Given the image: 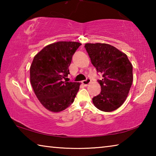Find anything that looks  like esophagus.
<instances>
[{"label": "esophagus", "mask_w": 156, "mask_h": 156, "mask_svg": "<svg viewBox=\"0 0 156 156\" xmlns=\"http://www.w3.org/2000/svg\"><path fill=\"white\" fill-rule=\"evenodd\" d=\"M90 83H91V80L89 78H87V80H83V82H82V83H83L85 87L89 85V84H90Z\"/></svg>", "instance_id": "34e87169"}]
</instances>
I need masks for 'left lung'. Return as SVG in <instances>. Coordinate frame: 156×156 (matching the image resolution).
I'll return each instance as SVG.
<instances>
[{
  "instance_id": "obj_1",
  "label": "left lung",
  "mask_w": 156,
  "mask_h": 156,
  "mask_svg": "<svg viewBox=\"0 0 156 156\" xmlns=\"http://www.w3.org/2000/svg\"><path fill=\"white\" fill-rule=\"evenodd\" d=\"M91 63L103 78L98 80L100 94L92 101L97 109L105 112L119 108L130 91L133 83V66L126 55L109 44L86 43Z\"/></svg>"
}]
</instances>
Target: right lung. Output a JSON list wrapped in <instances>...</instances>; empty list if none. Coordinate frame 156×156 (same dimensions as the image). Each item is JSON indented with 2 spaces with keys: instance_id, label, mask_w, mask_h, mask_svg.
I'll use <instances>...</instances> for the list:
<instances>
[{
  "instance_id": "add662e5",
  "label": "right lung",
  "mask_w": 156,
  "mask_h": 156,
  "mask_svg": "<svg viewBox=\"0 0 156 156\" xmlns=\"http://www.w3.org/2000/svg\"><path fill=\"white\" fill-rule=\"evenodd\" d=\"M81 43L58 41L48 44L34 58L30 83L34 93L46 109L58 113L74 101L80 83L62 81L69 71L72 56Z\"/></svg>"
}]
</instances>
